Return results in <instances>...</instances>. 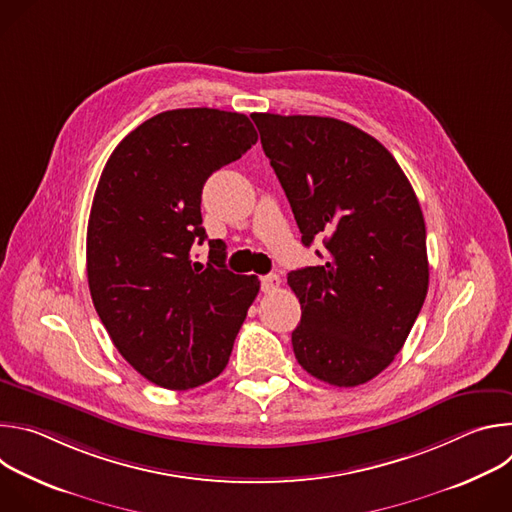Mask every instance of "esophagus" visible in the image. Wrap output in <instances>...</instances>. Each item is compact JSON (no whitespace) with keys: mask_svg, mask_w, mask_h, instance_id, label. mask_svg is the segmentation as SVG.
<instances>
[{"mask_svg":"<svg viewBox=\"0 0 512 512\" xmlns=\"http://www.w3.org/2000/svg\"><path fill=\"white\" fill-rule=\"evenodd\" d=\"M279 283H281L279 275H275V273L263 275L261 277V291H265V294H271V291H275L279 287Z\"/></svg>","mask_w":512,"mask_h":512,"instance_id":"esophagus-1","label":"esophagus"}]
</instances>
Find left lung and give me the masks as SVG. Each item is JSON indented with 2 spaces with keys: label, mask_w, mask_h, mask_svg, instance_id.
I'll return each mask as SVG.
<instances>
[{
  "label": "left lung",
  "mask_w": 512,
  "mask_h": 512,
  "mask_svg": "<svg viewBox=\"0 0 512 512\" xmlns=\"http://www.w3.org/2000/svg\"><path fill=\"white\" fill-rule=\"evenodd\" d=\"M310 247L324 263L287 273L302 304L291 344L334 387L375 379L403 348L427 296L425 221L391 152L369 133L316 115H251Z\"/></svg>",
  "instance_id": "8db88e82"
}]
</instances>
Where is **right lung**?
<instances>
[{
	"label": "right lung",
	"mask_w": 512,
	"mask_h": 512,
	"mask_svg": "<svg viewBox=\"0 0 512 512\" xmlns=\"http://www.w3.org/2000/svg\"><path fill=\"white\" fill-rule=\"evenodd\" d=\"M257 141L247 115L174 109L135 127L107 160L87 229L95 310L115 348L158 387L186 391L223 373L259 294L255 275L227 269V247L208 241L200 200L208 176Z\"/></svg>",
	"instance_id": "1"
}]
</instances>
